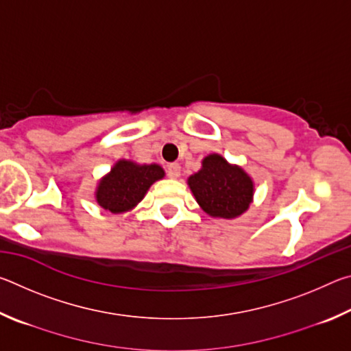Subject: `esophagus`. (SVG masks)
Here are the masks:
<instances>
[{"label":"esophagus","instance_id":"1","mask_svg":"<svg viewBox=\"0 0 351 351\" xmlns=\"http://www.w3.org/2000/svg\"><path fill=\"white\" fill-rule=\"evenodd\" d=\"M167 175L170 178H173V180H176V178H180L181 175V165L178 162H171L167 165Z\"/></svg>","mask_w":351,"mask_h":351}]
</instances>
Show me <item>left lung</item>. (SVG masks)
I'll use <instances>...</instances> for the list:
<instances>
[{
    "mask_svg": "<svg viewBox=\"0 0 351 351\" xmlns=\"http://www.w3.org/2000/svg\"><path fill=\"white\" fill-rule=\"evenodd\" d=\"M198 204L210 217L235 218L247 210L254 184L243 169L230 165L219 154L204 158L203 169L189 178Z\"/></svg>",
    "mask_w": 351,
    "mask_h": 351,
    "instance_id": "1",
    "label": "left lung"
}]
</instances>
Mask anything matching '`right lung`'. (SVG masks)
<instances>
[{
	"label": "right lung",
	"mask_w": 351,
	"mask_h": 351,
	"mask_svg": "<svg viewBox=\"0 0 351 351\" xmlns=\"http://www.w3.org/2000/svg\"><path fill=\"white\" fill-rule=\"evenodd\" d=\"M164 178V170L156 164L138 165L132 161H119L100 181L96 199L99 206L112 213L133 209L144 198L154 181Z\"/></svg>",
	"instance_id": "obj_1"
}]
</instances>
